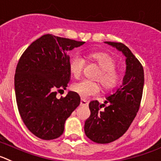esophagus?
Returning <instances> with one entry per match:
<instances>
[{"label": "esophagus", "instance_id": "obj_1", "mask_svg": "<svg viewBox=\"0 0 161 161\" xmlns=\"http://www.w3.org/2000/svg\"><path fill=\"white\" fill-rule=\"evenodd\" d=\"M80 105L81 106H87L88 105V102L86 101V100H83V99H82L80 101Z\"/></svg>", "mask_w": 161, "mask_h": 161}]
</instances>
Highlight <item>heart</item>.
Wrapping results in <instances>:
<instances>
[{"label":"heart","mask_w":161,"mask_h":161,"mask_svg":"<svg viewBox=\"0 0 161 161\" xmlns=\"http://www.w3.org/2000/svg\"><path fill=\"white\" fill-rule=\"evenodd\" d=\"M88 58L97 63L101 69V72L97 77V80L100 81L104 89L110 90L118 85L120 82V75L115 69L117 64L114 57L105 53H94L89 54ZM84 64V59L79 54L75 55L69 60V72L75 79L80 77ZM72 89L81 97L88 98L99 94L100 86L97 82L83 79L73 85Z\"/></svg>","instance_id":"b5f03b06"}]
</instances>
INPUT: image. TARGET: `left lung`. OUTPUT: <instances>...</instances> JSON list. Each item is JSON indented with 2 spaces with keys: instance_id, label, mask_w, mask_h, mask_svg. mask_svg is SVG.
Instances as JSON below:
<instances>
[{
  "instance_id": "1",
  "label": "left lung",
  "mask_w": 161,
  "mask_h": 161,
  "mask_svg": "<svg viewBox=\"0 0 161 161\" xmlns=\"http://www.w3.org/2000/svg\"><path fill=\"white\" fill-rule=\"evenodd\" d=\"M125 57V73L122 83L104 104L91 101V115L86 120L84 131L86 137L97 143H108L122 136L139 111L144 85V72L142 65L130 50L121 43L105 41ZM107 104L106 107L104 104ZM105 107L103 111L99 108Z\"/></svg>"
}]
</instances>
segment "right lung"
I'll list each match as a JSON object with an SVG mask.
<instances>
[{"mask_svg": "<svg viewBox=\"0 0 161 161\" xmlns=\"http://www.w3.org/2000/svg\"><path fill=\"white\" fill-rule=\"evenodd\" d=\"M84 43L44 35L20 57L14 76L17 105L27 129L40 139L61 136L66 119L80 104L75 92L60 99L56 96L57 89L65 90L70 80V52Z\"/></svg>", "mask_w": 161, "mask_h": 161, "instance_id": "right-lung-1", "label": "right lung"}]
</instances>
